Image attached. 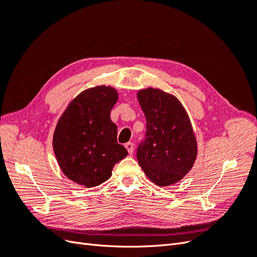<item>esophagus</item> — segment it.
Returning <instances> with one entry per match:
<instances>
[{"label":"esophagus","mask_w":257,"mask_h":257,"mask_svg":"<svg viewBox=\"0 0 257 257\" xmlns=\"http://www.w3.org/2000/svg\"><path fill=\"white\" fill-rule=\"evenodd\" d=\"M125 148H126V150H127V152L130 154H133V152H134V145L133 144H132V143H126L125 144Z\"/></svg>","instance_id":"34e87169"}]
</instances>
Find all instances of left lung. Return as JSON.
<instances>
[{
    "instance_id": "1",
    "label": "left lung",
    "mask_w": 257,
    "mask_h": 257,
    "mask_svg": "<svg viewBox=\"0 0 257 257\" xmlns=\"http://www.w3.org/2000/svg\"><path fill=\"white\" fill-rule=\"evenodd\" d=\"M146 115V139L137 160L146 176L159 186L182 180L197 158V142L185 108L175 95L147 88L137 93Z\"/></svg>"
}]
</instances>
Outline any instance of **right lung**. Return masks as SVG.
I'll use <instances>...</instances> for the list:
<instances>
[{
	"mask_svg": "<svg viewBox=\"0 0 257 257\" xmlns=\"http://www.w3.org/2000/svg\"><path fill=\"white\" fill-rule=\"evenodd\" d=\"M110 85H96L68 104L53 134V151L63 174L73 182L93 188L111 177L116 163L128 154L116 142L110 111L118 100Z\"/></svg>",
	"mask_w": 257,
	"mask_h": 257,
	"instance_id": "right-lung-1",
	"label": "right lung"
}]
</instances>
